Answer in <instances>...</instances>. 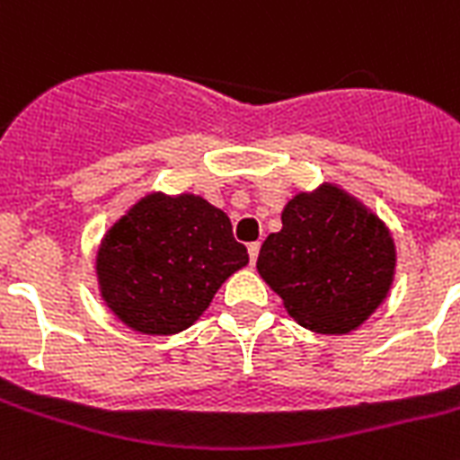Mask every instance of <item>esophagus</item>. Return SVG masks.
<instances>
[{
	"label": "esophagus",
	"instance_id": "obj_1",
	"mask_svg": "<svg viewBox=\"0 0 460 460\" xmlns=\"http://www.w3.org/2000/svg\"><path fill=\"white\" fill-rule=\"evenodd\" d=\"M248 255H250V264L255 267L257 255H260V243H250V245H248Z\"/></svg>",
	"mask_w": 460,
	"mask_h": 460
}]
</instances>
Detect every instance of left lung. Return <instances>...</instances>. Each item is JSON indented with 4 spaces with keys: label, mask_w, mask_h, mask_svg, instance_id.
<instances>
[{
    "label": "left lung",
    "mask_w": 460,
    "mask_h": 460,
    "mask_svg": "<svg viewBox=\"0 0 460 460\" xmlns=\"http://www.w3.org/2000/svg\"><path fill=\"white\" fill-rule=\"evenodd\" d=\"M269 234L257 271L300 326L316 333L359 328L390 293L397 250L387 226L333 184L297 193Z\"/></svg>",
    "instance_id": "obj_1"
}]
</instances>
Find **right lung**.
<instances>
[{"mask_svg":"<svg viewBox=\"0 0 460 460\" xmlns=\"http://www.w3.org/2000/svg\"><path fill=\"white\" fill-rule=\"evenodd\" d=\"M248 250L226 212L193 193H148L106 231L96 252L101 297L146 335L193 326Z\"/></svg>","mask_w":460,"mask_h":460,"instance_id":"1","label":"right lung"}]
</instances>
